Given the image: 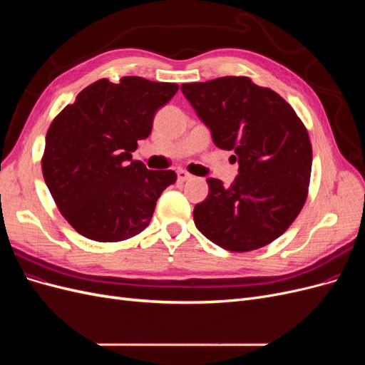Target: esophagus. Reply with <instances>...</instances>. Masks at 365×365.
<instances>
[{
    "instance_id": "esophagus-1",
    "label": "esophagus",
    "mask_w": 365,
    "mask_h": 365,
    "mask_svg": "<svg viewBox=\"0 0 365 365\" xmlns=\"http://www.w3.org/2000/svg\"><path fill=\"white\" fill-rule=\"evenodd\" d=\"M176 176H178L180 182H185V181L192 180V175L189 172H185V170H178V172H176Z\"/></svg>"
}]
</instances>
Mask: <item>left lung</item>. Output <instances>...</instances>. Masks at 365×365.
Returning <instances> with one entry per match:
<instances>
[{
  "label": "left lung",
  "mask_w": 365,
  "mask_h": 365,
  "mask_svg": "<svg viewBox=\"0 0 365 365\" xmlns=\"http://www.w3.org/2000/svg\"><path fill=\"white\" fill-rule=\"evenodd\" d=\"M181 91L219 149L235 150L239 175L230 187L208 178L196 204V228L220 248L245 252L282 236L306 202L312 146L292 106L245 76L182 83Z\"/></svg>",
  "instance_id": "obj_1"
}]
</instances>
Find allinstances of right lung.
Masks as SVG:
<instances>
[{
    "label": "right lung",
    "mask_w": 365,
    "mask_h": 365,
    "mask_svg": "<svg viewBox=\"0 0 365 365\" xmlns=\"http://www.w3.org/2000/svg\"><path fill=\"white\" fill-rule=\"evenodd\" d=\"M178 85L137 76L86 86L51 121L42 175L62 216L96 242H120L145 230L173 170H149L132 160L153 115Z\"/></svg>",
    "instance_id": "obj_1"
}]
</instances>
